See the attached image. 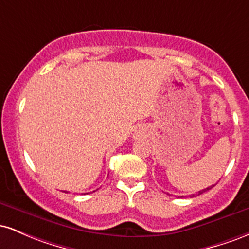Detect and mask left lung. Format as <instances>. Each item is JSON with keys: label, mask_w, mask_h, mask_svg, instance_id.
<instances>
[{"label": "left lung", "mask_w": 249, "mask_h": 249, "mask_svg": "<svg viewBox=\"0 0 249 249\" xmlns=\"http://www.w3.org/2000/svg\"><path fill=\"white\" fill-rule=\"evenodd\" d=\"M212 187H214V185H212V186H208L206 188H204V190L199 191V192H196V193H194V194H190V198H193V196H200V194H202L204 192H206V191L211 190V188H212Z\"/></svg>", "instance_id": "left-lung-1"}]
</instances>
